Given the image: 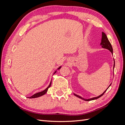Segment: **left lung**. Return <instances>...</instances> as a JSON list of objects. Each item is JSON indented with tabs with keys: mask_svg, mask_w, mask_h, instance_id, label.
Wrapping results in <instances>:
<instances>
[{
	"mask_svg": "<svg viewBox=\"0 0 125 125\" xmlns=\"http://www.w3.org/2000/svg\"><path fill=\"white\" fill-rule=\"evenodd\" d=\"M100 45L102 46V48H105V49H107V50H109V51H110L112 54H113V48H112V45L111 44V43L109 42V40H108V38L106 36V35L105 34V33H104V32H102V40H101V44H100ZM114 67H115V60H114V66H113V70L114 69ZM112 83L110 84V85H109L108 86V88H107V89L105 91L102 93V94H101L100 95L98 96L97 97H92V98H91V99H84V98L82 97L81 96H79L78 95H77V94H75L74 93V95L77 96L79 98H80V99L84 100V101H92V100H96V99H99V97H101L102 95H103V94L105 93V92L106 91V90L108 89V88L109 86H111Z\"/></svg>",
	"mask_w": 125,
	"mask_h": 125,
	"instance_id": "1",
	"label": "left lung"
}]
</instances>
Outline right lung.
Returning a JSON list of instances; mask_svg holds the SVG:
<instances>
[{"instance_id": "add662e5", "label": "right lung", "mask_w": 125, "mask_h": 125, "mask_svg": "<svg viewBox=\"0 0 125 125\" xmlns=\"http://www.w3.org/2000/svg\"><path fill=\"white\" fill-rule=\"evenodd\" d=\"M61 67H62V66H60L59 68H58L57 69H60V68H61ZM56 71H55L54 72V73L53 74H54L56 73ZM51 84H52V80H51V82H50V85H49L48 86V87H47V88L46 89L43 90V91H41V92H38V93H36L34 94V95H33L31 96V97H29V98H30V99H33V98L39 97H40V96H42V95H44V94H46V92H47V90H48V88H50V87L51 86Z\"/></svg>"}]
</instances>
